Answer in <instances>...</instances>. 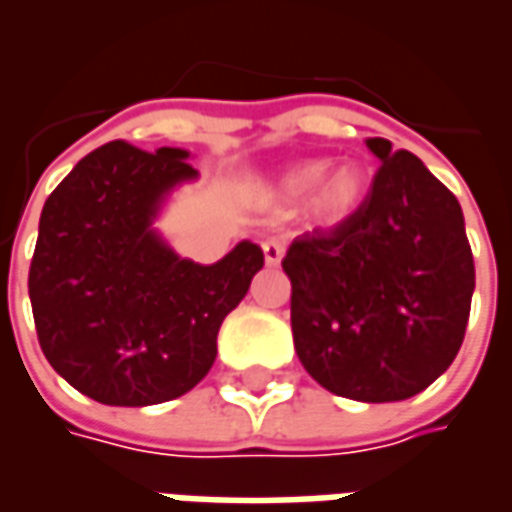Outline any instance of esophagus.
<instances>
[{
	"label": "esophagus",
	"instance_id": "esophagus-1",
	"mask_svg": "<svg viewBox=\"0 0 512 512\" xmlns=\"http://www.w3.org/2000/svg\"><path fill=\"white\" fill-rule=\"evenodd\" d=\"M263 257H266L268 266H279V260L285 257V241H279V238L263 241Z\"/></svg>",
	"mask_w": 512,
	"mask_h": 512
}]
</instances>
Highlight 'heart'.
Segmentation results:
<instances>
[{"label": "heart", "instance_id": "1", "mask_svg": "<svg viewBox=\"0 0 512 512\" xmlns=\"http://www.w3.org/2000/svg\"><path fill=\"white\" fill-rule=\"evenodd\" d=\"M329 171H332V164L326 158L304 161L279 180V191L288 200H301L312 194V211L321 222H343L365 200V175L356 167L337 169L332 176L328 175Z\"/></svg>", "mask_w": 512, "mask_h": 512}]
</instances>
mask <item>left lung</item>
Returning <instances> with one entry per match:
<instances>
[{
  "mask_svg": "<svg viewBox=\"0 0 512 512\" xmlns=\"http://www.w3.org/2000/svg\"><path fill=\"white\" fill-rule=\"evenodd\" d=\"M348 219L290 244V326L301 365L323 389L392 403L428 389L458 356L469 323L474 257L461 205L389 139Z\"/></svg>",
  "mask_w": 512,
  "mask_h": 512,
  "instance_id": "left-lung-1",
  "label": "left lung"
}]
</instances>
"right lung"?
I'll use <instances>...</instances> for the list:
<instances>
[{
	"instance_id": "right-lung-1",
	"label": "right lung",
	"mask_w": 512,
	"mask_h": 512,
	"mask_svg": "<svg viewBox=\"0 0 512 512\" xmlns=\"http://www.w3.org/2000/svg\"><path fill=\"white\" fill-rule=\"evenodd\" d=\"M186 158L178 147L106 142L40 213L29 263L38 343L73 389L106 406H153L200 384L219 326L263 268L249 241L197 266L150 230L164 191L197 175Z\"/></svg>"
}]
</instances>
